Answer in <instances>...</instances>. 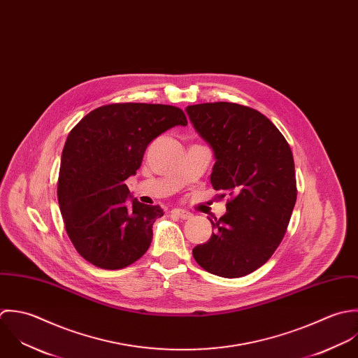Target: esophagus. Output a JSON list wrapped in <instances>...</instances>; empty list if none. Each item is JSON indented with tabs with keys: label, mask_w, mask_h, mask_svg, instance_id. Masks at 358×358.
<instances>
[{
	"label": "esophagus",
	"mask_w": 358,
	"mask_h": 358,
	"mask_svg": "<svg viewBox=\"0 0 358 358\" xmlns=\"http://www.w3.org/2000/svg\"><path fill=\"white\" fill-rule=\"evenodd\" d=\"M171 213L181 220H188L192 217V213H189L188 210H184V209H173Z\"/></svg>",
	"instance_id": "esophagus-1"
}]
</instances>
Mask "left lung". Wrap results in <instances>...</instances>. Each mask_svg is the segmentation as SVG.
Wrapping results in <instances>:
<instances>
[{
	"instance_id": "obj_1",
	"label": "left lung",
	"mask_w": 358,
	"mask_h": 358,
	"mask_svg": "<svg viewBox=\"0 0 358 358\" xmlns=\"http://www.w3.org/2000/svg\"><path fill=\"white\" fill-rule=\"evenodd\" d=\"M215 163L210 182L227 213L209 218L215 231L194 248L196 263L218 277L239 278L262 267L284 239L297 189L294 162L281 131L260 112L232 103L187 106Z\"/></svg>"
}]
</instances>
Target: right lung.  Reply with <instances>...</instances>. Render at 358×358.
<instances>
[{
    "instance_id": "right-lung-1",
    "label": "right lung",
    "mask_w": 358,
    "mask_h": 358,
    "mask_svg": "<svg viewBox=\"0 0 358 358\" xmlns=\"http://www.w3.org/2000/svg\"><path fill=\"white\" fill-rule=\"evenodd\" d=\"M187 124L180 108L127 102L96 108L73 127L61 159L58 202L81 257L105 270L143 257L163 210L131 198L124 181L140 169L152 140Z\"/></svg>"
}]
</instances>
